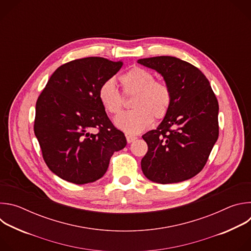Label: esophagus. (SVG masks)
<instances>
[{"instance_id":"esophagus-1","label":"esophagus","mask_w":251,"mask_h":251,"mask_svg":"<svg viewBox=\"0 0 251 251\" xmlns=\"http://www.w3.org/2000/svg\"><path fill=\"white\" fill-rule=\"evenodd\" d=\"M126 139H127V142H128V143H132L133 141H135V140L137 139V137L131 136V135H127V136H126Z\"/></svg>"}]
</instances>
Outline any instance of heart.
Returning a JSON list of instances; mask_svg holds the SVG:
<instances>
[{
    "instance_id": "obj_1",
    "label": "heart",
    "mask_w": 251,
    "mask_h": 251,
    "mask_svg": "<svg viewBox=\"0 0 251 251\" xmlns=\"http://www.w3.org/2000/svg\"><path fill=\"white\" fill-rule=\"evenodd\" d=\"M125 97H133L134 109L115 119L116 126L127 134L135 135L147 129L156 120L164 119L172 106L173 92L170 85L156 80L152 71L133 66L119 78ZM98 98L107 113L117 115L124 106V98L112 79L104 81L98 89Z\"/></svg>"
}]
</instances>
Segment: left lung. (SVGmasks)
<instances>
[{
	"mask_svg": "<svg viewBox=\"0 0 251 251\" xmlns=\"http://www.w3.org/2000/svg\"><path fill=\"white\" fill-rule=\"evenodd\" d=\"M157 70L173 92L168 115L142 136L148 152L142 172L159 184L183 182L199 174L219 138V102L209 81L195 65L174 56L139 59Z\"/></svg>",
	"mask_w": 251,
	"mask_h": 251,
	"instance_id": "1",
	"label": "left lung"
}]
</instances>
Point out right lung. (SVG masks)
I'll use <instances>...</instances> for the list:
<instances>
[{"label":"right lung","mask_w":251,"mask_h":251,"mask_svg":"<svg viewBox=\"0 0 251 251\" xmlns=\"http://www.w3.org/2000/svg\"><path fill=\"white\" fill-rule=\"evenodd\" d=\"M122 65L98 56L71 60L54 71L40 94L34 134L47 166L62 180L76 185L97 181L113 153L126 146L124 133L98 98L100 85Z\"/></svg>","instance_id":"right-lung-1"}]
</instances>
